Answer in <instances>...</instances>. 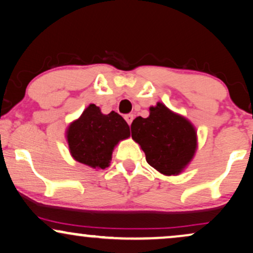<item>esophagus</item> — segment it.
<instances>
[{
    "mask_svg": "<svg viewBox=\"0 0 253 253\" xmlns=\"http://www.w3.org/2000/svg\"><path fill=\"white\" fill-rule=\"evenodd\" d=\"M133 119H134V116H133V114H126V116H125V120L127 121V124H128V125L132 124Z\"/></svg>",
    "mask_w": 253,
    "mask_h": 253,
    "instance_id": "1",
    "label": "esophagus"
}]
</instances>
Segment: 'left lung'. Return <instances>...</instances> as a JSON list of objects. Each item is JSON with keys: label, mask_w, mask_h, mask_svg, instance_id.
I'll list each match as a JSON object with an SVG mask.
<instances>
[{"label": "left lung", "mask_w": 253, "mask_h": 253, "mask_svg": "<svg viewBox=\"0 0 253 253\" xmlns=\"http://www.w3.org/2000/svg\"><path fill=\"white\" fill-rule=\"evenodd\" d=\"M148 118L133 120L132 137L146 154L148 164L161 173L178 174L197 149V133L190 121L158 103Z\"/></svg>", "instance_id": "obj_1"}]
</instances>
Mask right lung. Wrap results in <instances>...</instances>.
<instances>
[{
	"label": "right lung",
	"mask_w": 253,
	"mask_h": 253,
	"mask_svg": "<svg viewBox=\"0 0 253 253\" xmlns=\"http://www.w3.org/2000/svg\"><path fill=\"white\" fill-rule=\"evenodd\" d=\"M129 126L120 114L112 111L103 114L91 104L70 124L67 130L72 156L80 163L91 168L109 167L113 148L120 140L129 136Z\"/></svg>",
	"instance_id": "obj_1"
}]
</instances>
